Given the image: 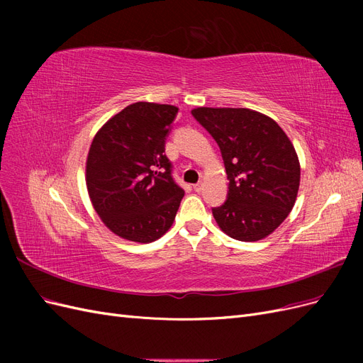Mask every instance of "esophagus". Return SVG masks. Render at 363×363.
Instances as JSON below:
<instances>
[{
    "instance_id": "34e87169",
    "label": "esophagus",
    "mask_w": 363,
    "mask_h": 363,
    "mask_svg": "<svg viewBox=\"0 0 363 363\" xmlns=\"http://www.w3.org/2000/svg\"><path fill=\"white\" fill-rule=\"evenodd\" d=\"M194 191H195V192H201V191H203V183L194 184Z\"/></svg>"
}]
</instances>
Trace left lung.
<instances>
[{"label":"left lung","instance_id":"1","mask_svg":"<svg viewBox=\"0 0 363 363\" xmlns=\"http://www.w3.org/2000/svg\"><path fill=\"white\" fill-rule=\"evenodd\" d=\"M192 116L221 150L228 179L224 204L212 213L230 238L252 242L271 235L295 204L300 162L276 121L250 108H194Z\"/></svg>","mask_w":363,"mask_h":363}]
</instances>
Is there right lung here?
<instances>
[{
	"mask_svg": "<svg viewBox=\"0 0 363 363\" xmlns=\"http://www.w3.org/2000/svg\"><path fill=\"white\" fill-rule=\"evenodd\" d=\"M179 108L135 103L95 135L86 162V184L101 221L133 242L168 232L184 195L172 179L164 142Z\"/></svg>",
	"mask_w": 363,
	"mask_h": 363,
	"instance_id": "right-lung-1",
	"label": "right lung"
}]
</instances>
